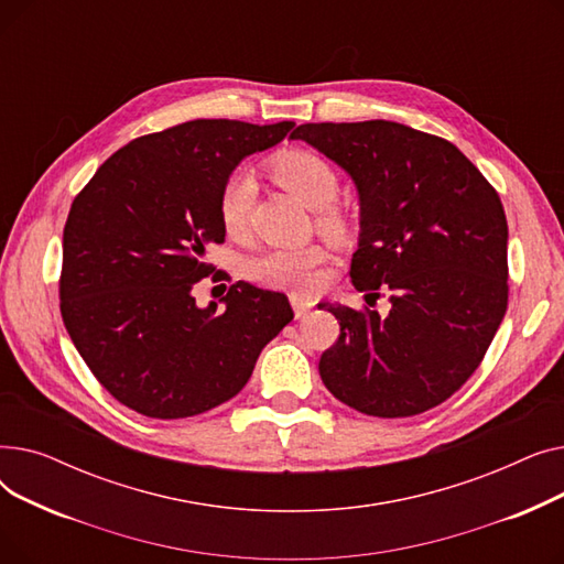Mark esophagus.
<instances>
[{"label":"esophagus","instance_id":"esophagus-1","mask_svg":"<svg viewBox=\"0 0 564 564\" xmlns=\"http://www.w3.org/2000/svg\"><path fill=\"white\" fill-rule=\"evenodd\" d=\"M290 304H292L294 315H297V317H304L313 308V300L304 297V294H297V292L290 294Z\"/></svg>","mask_w":564,"mask_h":564}]
</instances>
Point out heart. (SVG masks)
Returning a JSON list of instances; mask_svg holds the SVG:
<instances>
[{"label":"heart","instance_id":"obj_1","mask_svg":"<svg viewBox=\"0 0 564 564\" xmlns=\"http://www.w3.org/2000/svg\"><path fill=\"white\" fill-rule=\"evenodd\" d=\"M270 171L283 189L311 210L319 213L317 224L324 230L336 232L343 228L340 213L329 205L340 189V177L327 160L308 151H288L270 160ZM253 192L256 183L251 171L235 169L226 175L217 198V213L221 228L228 235L237 237L245 232ZM324 258L327 253L319 245L270 247L249 262V274L256 281L274 288L311 290L317 285V270Z\"/></svg>","mask_w":564,"mask_h":564}]
</instances>
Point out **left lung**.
I'll return each mask as SVG.
<instances>
[{
	"label": "left lung",
	"mask_w": 564,
	"mask_h": 564,
	"mask_svg": "<svg viewBox=\"0 0 564 564\" xmlns=\"http://www.w3.org/2000/svg\"><path fill=\"white\" fill-rule=\"evenodd\" d=\"M359 192L354 288L391 311L319 304L340 336L319 357L334 398L368 416H416L464 387L508 311V219L487 177L451 141L393 121L292 132Z\"/></svg>",
	"instance_id": "left-lung-1"
}]
</instances>
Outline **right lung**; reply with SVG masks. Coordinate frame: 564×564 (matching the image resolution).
Returning <instances> with one entry per match:
<instances>
[{
    "instance_id": "obj_1",
    "label": "right lung",
    "mask_w": 564,
    "mask_h": 564,
    "mask_svg": "<svg viewBox=\"0 0 564 564\" xmlns=\"http://www.w3.org/2000/svg\"><path fill=\"white\" fill-rule=\"evenodd\" d=\"M292 121L198 118L116 151L75 196L64 228L62 317L79 357L121 404L148 419H189L245 389L262 347L294 317L285 294L237 281L224 308H198L224 242L217 198L247 155Z\"/></svg>"
}]
</instances>
